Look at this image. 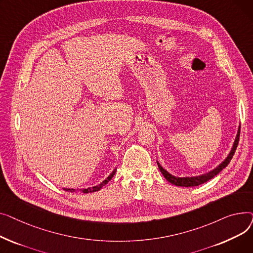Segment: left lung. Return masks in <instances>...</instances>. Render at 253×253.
I'll use <instances>...</instances> for the list:
<instances>
[{
	"label": "left lung",
	"mask_w": 253,
	"mask_h": 253,
	"mask_svg": "<svg viewBox=\"0 0 253 253\" xmlns=\"http://www.w3.org/2000/svg\"><path fill=\"white\" fill-rule=\"evenodd\" d=\"M239 137H240V127H239V130H238V133H237V136H236V139H235V142H234V145L233 148L231 150V153L229 154V156L227 157V159L220 164L218 165L215 169H213L212 171L208 172V173L206 174H202L200 176H194V177H175L173 175H171L170 173H168V172L160 165V163H158V167L159 169H160V171L162 172V174L164 175V177L169 181L171 182L172 184H175L177 185V187H196V185H200L208 180H210L211 178H213L215 175H217L219 172L227 167L229 165V163L231 162L232 158L235 154V151L238 147V142H239Z\"/></svg>",
	"instance_id": "left-lung-1"
}]
</instances>
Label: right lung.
Returning <instances> with one entry per match:
<instances>
[{
	"label": "right lung",
	"instance_id": "add662e5",
	"mask_svg": "<svg viewBox=\"0 0 253 253\" xmlns=\"http://www.w3.org/2000/svg\"><path fill=\"white\" fill-rule=\"evenodd\" d=\"M115 173H116V169L112 172V173L110 174V176L106 178V179H104L101 183H99V184H97V185H95V187H92V188H87V189H80L79 191H81V192H83V193H93V192H97V191H99L103 185H105L106 183H108L112 178H113V176L115 175ZM64 191H68V192H71V193H73V192H76V190L75 189H64Z\"/></svg>",
	"mask_w": 253,
	"mask_h": 253
}]
</instances>
